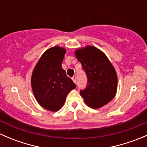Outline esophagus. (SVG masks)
Segmentation results:
<instances>
[{
  "label": "esophagus",
  "mask_w": 147,
  "mask_h": 147,
  "mask_svg": "<svg viewBox=\"0 0 147 147\" xmlns=\"http://www.w3.org/2000/svg\"><path fill=\"white\" fill-rule=\"evenodd\" d=\"M72 81H73V82H75V84H76V82H77V77H76V76H73V77H72Z\"/></svg>",
  "instance_id": "esophagus-1"
}]
</instances>
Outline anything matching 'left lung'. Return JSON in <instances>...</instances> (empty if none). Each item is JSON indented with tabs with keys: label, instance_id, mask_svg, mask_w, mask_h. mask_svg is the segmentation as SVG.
<instances>
[{
	"label": "left lung",
	"instance_id": "1",
	"mask_svg": "<svg viewBox=\"0 0 147 147\" xmlns=\"http://www.w3.org/2000/svg\"><path fill=\"white\" fill-rule=\"evenodd\" d=\"M75 57L87 77V86L80 94L87 106L99 109L115 97L117 75L106 55L96 47L87 45L77 49Z\"/></svg>",
	"mask_w": 147,
	"mask_h": 147
}]
</instances>
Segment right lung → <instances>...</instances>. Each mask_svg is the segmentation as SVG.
<instances>
[{
    "label": "right lung",
    "mask_w": 147,
    "mask_h": 147,
    "mask_svg": "<svg viewBox=\"0 0 147 147\" xmlns=\"http://www.w3.org/2000/svg\"><path fill=\"white\" fill-rule=\"evenodd\" d=\"M66 50L55 46L41 55L32 70L31 87L38 103L51 112L60 110L66 97L76 84L62 67Z\"/></svg>",
    "instance_id": "add662e5"
}]
</instances>
